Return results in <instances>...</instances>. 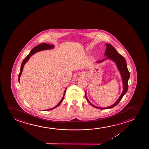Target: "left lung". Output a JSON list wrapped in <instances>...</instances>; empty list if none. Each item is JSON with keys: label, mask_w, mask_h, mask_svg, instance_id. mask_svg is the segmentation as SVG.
<instances>
[{"label": "left lung", "mask_w": 149, "mask_h": 149, "mask_svg": "<svg viewBox=\"0 0 149 149\" xmlns=\"http://www.w3.org/2000/svg\"><path fill=\"white\" fill-rule=\"evenodd\" d=\"M106 45V49L105 53V55L107 56V58H108L109 59H112V61L116 63V65L118 68V69L120 72V74L122 76L123 80V92L122 94L120 95V98H118V100H117L114 104H113L111 106L106 107V108H100L96 106H94L92 103H90V101L88 100L86 98V100L88 102L90 103V104L92 105V106H94L95 107L99 109H109V108H112L114 106H116V105L118 104V103L120 102V100H122L123 96L126 93V92L128 91V80L130 77V73L129 72L128 68H127V65L126 61V59H125L124 57L122 55H120V54L118 52L116 51V49L114 48L113 46H112L111 44H107ZM104 59L102 61H98V63H101L103 61Z\"/></svg>", "instance_id": "left-lung-1"}]
</instances>
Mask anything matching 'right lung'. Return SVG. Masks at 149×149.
<instances>
[{
	"mask_svg": "<svg viewBox=\"0 0 149 149\" xmlns=\"http://www.w3.org/2000/svg\"><path fill=\"white\" fill-rule=\"evenodd\" d=\"M53 48H54V45H49V44H46V43H42V44H39V45L37 46L36 47H34V48L31 50V52L29 54V55H27L26 57H25L24 59H23V61L22 64H21V65L20 71V73L19 74V82L20 81V76L21 75V73H22V72L23 67H24V65L26 63L27 61H29V57H31V55L34 54L35 53H36L37 52H38V51L43 50H48V49H52ZM65 91H66V89H65V92H64L63 97L61 99V101L59 102V103L57 104V105L55 106L54 107L51 108V109H47V110H52V109H53L54 108L57 107V106H59V104H61V102H62V101H63V98H64V96H65Z\"/></svg>",
	"mask_w": 149,
	"mask_h": 149,
	"instance_id": "1",
	"label": "right lung"
}]
</instances>
